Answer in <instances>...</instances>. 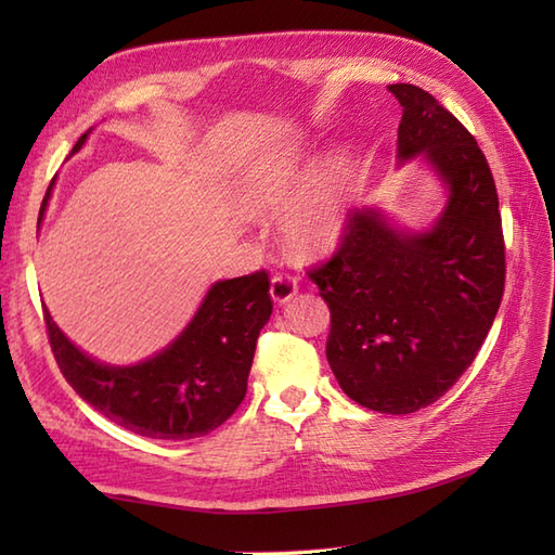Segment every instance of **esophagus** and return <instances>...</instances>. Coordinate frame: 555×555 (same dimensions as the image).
Listing matches in <instances>:
<instances>
[{
	"label": "esophagus",
	"instance_id": "1",
	"mask_svg": "<svg viewBox=\"0 0 555 555\" xmlns=\"http://www.w3.org/2000/svg\"><path fill=\"white\" fill-rule=\"evenodd\" d=\"M298 286H296V279L291 276H274L271 279V286H269V296L276 305H286L288 300L296 298Z\"/></svg>",
	"mask_w": 555,
	"mask_h": 555
}]
</instances>
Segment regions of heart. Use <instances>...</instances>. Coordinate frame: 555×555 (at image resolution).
<instances>
[{
  "label": "heart",
  "mask_w": 555,
  "mask_h": 555,
  "mask_svg": "<svg viewBox=\"0 0 555 555\" xmlns=\"http://www.w3.org/2000/svg\"><path fill=\"white\" fill-rule=\"evenodd\" d=\"M308 152L300 143H279L247 157L231 181V197L247 217L271 215L281 207V241L302 257L332 253L350 219V162L328 155L306 183Z\"/></svg>",
  "instance_id": "heart-1"
}]
</instances>
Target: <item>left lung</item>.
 <instances>
[{"mask_svg": "<svg viewBox=\"0 0 555 555\" xmlns=\"http://www.w3.org/2000/svg\"><path fill=\"white\" fill-rule=\"evenodd\" d=\"M403 107L398 167L417 159L446 203L410 229L379 205L352 211L340 250L310 279L332 310L326 360L362 408L410 415L463 374L496 320L505 250L496 183L477 140L429 92L388 86Z\"/></svg>", "mask_w": 555, "mask_h": 555, "instance_id": "8db88e82", "label": "left lung"}]
</instances>
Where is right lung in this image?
<instances>
[{
	"label": "right lung",
	"mask_w": 555,
	"mask_h": 555,
	"mask_svg": "<svg viewBox=\"0 0 555 555\" xmlns=\"http://www.w3.org/2000/svg\"><path fill=\"white\" fill-rule=\"evenodd\" d=\"M90 133L92 128L70 155L86 145ZM52 188L54 181L47 188L40 219ZM269 317L264 271L215 281L167 348L133 364H109L80 350L44 308L56 364L74 391L119 427L162 441L197 439L233 415L245 398L257 336Z\"/></svg>",
	"instance_id": "add662e5"
}]
</instances>
